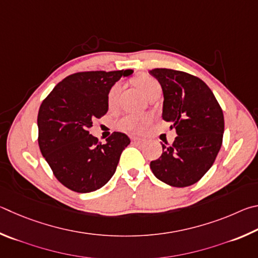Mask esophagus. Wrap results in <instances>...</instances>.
I'll list each match as a JSON object with an SVG mask.
<instances>
[{
  "instance_id": "obj_1",
  "label": "esophagus",
  "mask_w": 258,
  "mask_h": 258,
  "mask_svg": "<svg viewBox=\"0 0 258 258\" xmlns=\"http://www.w3.org/2000/svg\"><path fill=\"white\" fill-rule=\"evenodd\" d=\"M132 141L134 143H138V144H143L144 143V139L138 138V137H132Z\"/></svg>"
}]
</instances>
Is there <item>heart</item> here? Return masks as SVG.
<instances>
[{"instance_id":"obj_1","label":"heart","mask_w":258,"mask_h":258,"mask_svg":"<svg viewBox=\"0 0 258 258\" xmlns=\"http://www.w3.org/2000/svg\"><path fill=\"white\" fill-rule=\"evenodd\" d=\"M136 85L142 92L148 97L155 90L161 89V86L155 78L148 75H141L137 77ZM121 86L116 83L112 86L107 93V104L110 107H114L116 105L117 97H119ZM150 121V116L145 114H128L122 117L119 121V125L121 129L128 130V132H137L142 126Z\"/></svg>"}]
</instances>
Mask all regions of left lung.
Wrapping results in <instances>:
<instances>
[{
  "label": "left lung",
  "mask_w": 258,
  "mask_h": 258,
  "mask_svg": "<svg viewBox=\"0 0 258 258\" xmlns=\"http://www.w3.org/2000/svg\"><path fill=\"white\" fill-rule=\"evenodd\" d=\"M163 90L162 117L178 136L163 145L160 159L151 162L155 177L172 187H188L213 165L222 145L224 117L214 94L204 81L187 72L153 69Z\"/></svg>",
  "instance_id": "obj_1"
}]
</instances>
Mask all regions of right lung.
I'll return each mask as SVG.
<instances>
[{
	"instance_id": "1",
	"label": "right lung",
	"mask_w": 258,
	"mask_h": 258,
	"mask_svg": "<svg viewBox=\"0 0 258 258\" xmlns=\"http://www.w3.org/2000/svg\"><path fill=\"white\" fill-rule=\"evenodd\" d=\"M132 74L130 69L77 72L58 83L40 104L39 150L55 178L70 190L95 191L114 174L129 137L115 132L102 144L88 129L106 114L110 88Z\"/></svg>"
}]
</instances>
